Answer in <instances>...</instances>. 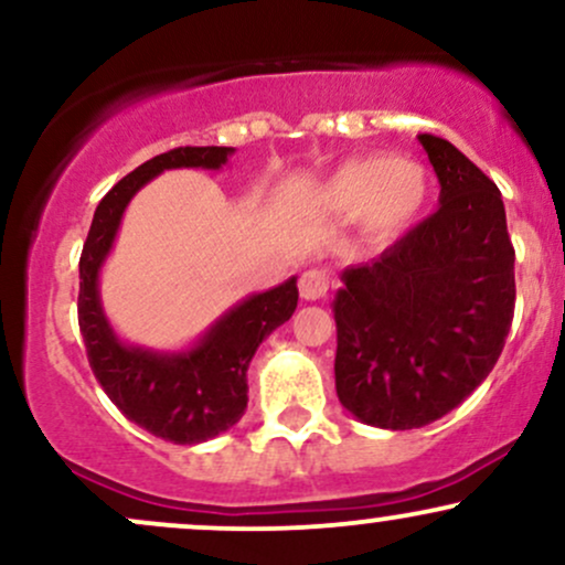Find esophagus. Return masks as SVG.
<instances>
[{
  "mask_svg": "<svg viewBox=\"0 0 565 565\" xmlns=\"http://www.w3.org/2000/svg\"><path fill=\"white\" fill-rule=\"evenodd\" d=\"M334 291V281L329 278L327 270H305V274L300 276V295L302 300L308 302H316V300H329Z\"/></svg>",
  "mask_w": 565,
  "mask_h": 565,
  "instance_id": "1",
  "label": "esophagus"
}]
</instances>
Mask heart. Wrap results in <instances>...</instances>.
I'll return each instance as SVG.
<instances>
[{"label":"heart","mask_w":565,"mask_h":565,"mask_svg":"<svg viewBox=\"0 0 565 565\" xmlns=\"http://www.w3.org/2000/svg\"><path fill=\"white\" fill-rule=\"evenodd\" d=\"M430 199V178L417 161L387 153L348 159L321 180L316 201L337 217H361L377 238H393L423 215Z\"/></svg>","instance_id":"1"}]
</instances>
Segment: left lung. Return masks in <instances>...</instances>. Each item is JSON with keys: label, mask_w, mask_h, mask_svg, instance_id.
Listing matches in <instances>:
<instances>
[{"label": "left lung", "mask_w": 565, "mask_h": 565, "mask_svg": "<svg viewBox=\"0 0 565 565\" xmlns=\"http://www.w3.org/2000/svg\"><path fill=\"white\" fill-rule=\"evenodd\" d=\"M438 210L334 291V382L361 423L412 430L462 404L494 369L515 310V249L499 188L449 140L419 135Z\"/></svg>", "instance_id": "obj_1"}]
</instances>
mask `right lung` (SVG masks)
<instances>
[{
  "label": "right lung",
  "instance_id": "obj_1",
  "mask_svg": "<svg viewBox=\"0 0 565 565\" xmlns=\"http://www.w3.org/2000/svg\"><path fill=\"white\" fill-rule=\"evenodd\" d=\"M236 148H174L121 178L97 204L79 260V329L87 359L108 398L129 423L180 446L231 430L242 419L249 387L246 369L263 340L291 319L297 276L255 291L225 310L193 345L157 350L116 334L100 300V270L111 255L127 204L167 170H223Z\"/></svg>",
  "mask_w": 565,
  "mask_h": 565
}]
</instances>
